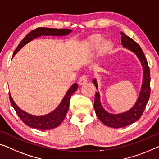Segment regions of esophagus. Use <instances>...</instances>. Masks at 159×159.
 <instances>
[{
  "instance_id": "1",
  "label": "esophagus",
  "mask_w": 159,
  "mask_h": 159,
  "mask_svg": "<svg viewBox=\"0 0 159 159\" xmlns=\"http://www.w3.org/2000/svg\"><path fill=\"white\" fill-rule=\"evenodd\" d=\"M88 81V78L86 75H82L79 80V85H84Z\"/></svg>"
}]
</instances>
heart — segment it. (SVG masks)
I'll use <instances>...</instances> for the list:
<instances>
[{
    "label": "heart",
    "mask_w": 159,
    "mask_h": 159,
    "mask_svg": "<svg viewBox=\"0 0 159 159\" xmlns=\"http://www.w3.org/2000/svg\"><path fill=\"white\" fill-rule=\"evenodd\" d=\"M111 44L109 41H104L102 42V38H92L89 42V48L95 50L101 48L103 51H108L111 48Z\"/></svg>",
    "instance_id": "1"
}]
</instances>
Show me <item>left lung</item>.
<instances>
[{"label":"left lung","mask_w":159,"mask_h":159,"mask_svg":"<svg viewBox=\"0 0 159 159\" xmlns=\"http://www.w3.org/2000/svg\"><path fill=\"white\" fill-rule=\"evenodd\" d=\"M121 42L123 48L130 50L134 54L136 55L139 59L143 67V82L141 89L138 96L137 101L133 107L129 110L120 114L109 113L104 109L100 101V94L98 91V85L96 79H93L92 82L94 84L97 91H96L94 107L95 112L100 121L107 126L114 127V128H120L126 127L134 123L141 117L148 102L150 93H151V78H150V69L148 64L147 60L142 49L132 39L127 37L123 32H121Z\"/></svg>","instance_id":"8db88e82"}]
</instances>
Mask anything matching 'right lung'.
Masks as SVG:
<instances>
[{
  "label": "right lung",
  "mask_w": 159,
  "mask_h": 159,
  "mask_svg": "<svg viewBox=\"0 0 159 159\" xmlns=\"http://www.w3.org/2000/svg\"><path fill=\"white\" fill-rule=\"evenodd\" d=\"M72 30L68 29H52V28H37L32 30L21 40L17 48L13 52V57L26 45L28 42L32 41L35 38H37L42 36H66L68 35ZM78 84L76 83L73 84L67 91L63 99L60 103V104L57 107V108L53 110L52 112L47 114L44 115L35 116L31 114H29L21 109H20L17 106L16 104L13 101L11 93H9V99L13 109H15L16 112L19 116L20 119L23 121L27 126L32 127L34 129H42V130H47V129H51L59 126L61 122L63 121L64 118L66 117L67 111L68 110L69 104H70V97L73 93L77 90Z\"/></svg>",
  "instance_id": "obj_1"
}]
</instances>
